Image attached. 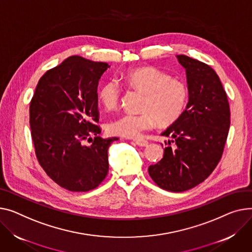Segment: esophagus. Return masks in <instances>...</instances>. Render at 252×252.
<instances>
[{
	"label": "esophagus",
	"instance_id": "34e87169",
	"mask_svg": "<svg viewBox=\"0 0 252 252\" xmlns=\"http://www.w3.org/2000/svg\"><path fill=\"white\" fill-rule=\"evenodd\" d=\"M135 143L140 147H147L149 144L146 140H135Z\"/></svg>",
	"mask_w": 252,
	"mask_h": 252
}]
</instances>
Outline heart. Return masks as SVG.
I'll return each instance as SVG.
<instances>
[{
  "label": "heart",
  "mask_w": 252,
  "mask_h": 252,
  "mask_svg": "<svg viewBox=\"0 0 252 252\" xmlns=\"http://www.w3.org/2000/svg\"><path fill=\"white\" fill-rule=\"evenodd\" d=\"M129 87L144 94L141 110L143 112L125 113L115 117L108 125L111 135L136 139L152 128L156 121L168 125L176 121L182 113L188 100V88L181 80L170 78L155 68L144 66L129 71L125 76ZM121 89L115 80H109L100 87L98 98L107 108H114L120 101Z\"/></svg>",
  "instance_id": "heart-1"
}]
</instances>
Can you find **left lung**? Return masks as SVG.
<instances>
[{"mask_svg":"<svg viewBox=\"0 0 252 252\" xmlns=\"http://www.w3.org/2000/svg\"><path fill=\"white\" fill-rule=\"evenodd\" d=\"M176 59L187 73L188 104L161 132L173 140L168 145L164 142L163 158L148 171L159 188L181 192L203 182L219 163L230 127V108L220 78L210 65L184 55Z\"/></svg>","mask_w":252,"mask_h":252,"instance_id":"1","label":"left lung"}]
</instances>
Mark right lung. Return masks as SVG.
Returning <instances> with one entry per match:
<instances>
[{
    "label": "right lung",
    "instance_id": "right-lung-1",
    "mask_svg": "<svg viewBox=\"0 0 252 252\" xmlns=\"http://www.w3.org/2000/svg\"><path fill=\"white\" fill-rule=\"evenodd\" d=\"M108 68L106 63L72 56L40 78L31 99L29 123L37 160L70 191H88L103 181L107 150L119 140L100 138L101 129L95 125L98 81ZM86 139L91 145L83 144Z\"/></svg>",
    "mask_w": 252,
    "mask_h": 252
}]
</instances>
